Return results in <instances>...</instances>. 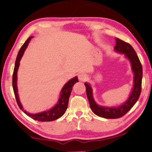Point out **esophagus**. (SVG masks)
<instances>
[{"mask_svg":"<svg viewBox=\"0 0 152 152\" xmlns=\"http://www.w3.org/2000/svg\"><path fill=\"white\" fill-rule=\"evenodd\" d=\"M78 78H79V80L81 81H86V79H87L88 77L87 75L85 73H80L78 75Z\"/></svg>","mask_w":152,"mask_h":152,"instance_id":"1","label":"esophagus"}]
</instances>
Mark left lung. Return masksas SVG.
Returning a JSON list of instances; mask_svg holds the SVG:
<instances>
[{
    "label": "left lung",
    "instance_id": "left-lung-1",
    "mask_svg": "<svg viewBox=\"0 0 152 152\" xmlns=\"http://www.w3.org/2000/svg\"><path fill=\"white\" fill-rule=\"evenodd\" d=\"M116 45L115 50L119 53H124L125 56L128 58L131 63L132 69L134 73V86L128 99L122 105L117 107H108L100 106L96 103L92 96V89L90 86L85 83L86 94L89 100L90 108L96 115L107 119L120 118L128 113L134 104L136 103L141 92L142 76L143 69L141 63L139 59L136 52L129 43L121 39L116 38Z\"/></svg>",
    "mask_w": 152,
    "mask_h": 152
}]
</instances>
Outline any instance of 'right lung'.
<instances>
[{
    "label": "right lung",
    "instance_id": "1",
    "mask_svg": "<svg viewBox=\"0 0 152 152\" xmlns=\"http://www.w3.org/2000/svg\"><path fill=\"white\" fill-rule=\"evenodd\" d=\"M32 37H29L28 39L26 41L25 43L23 44L22 48H20V50L18 52V54L16 58L15 63V67H14L13 70V80H12V84H13V89L14 92V94H15L16 101L19 106L20 109L24 112L28 116L30 117V118L33 119L34 120L39 121V122H51V121H53L57 120V119L60 118V117H62L64 113L66 111L67 107H68L69 104V99L71 95L72 88L75 83L76 82H78V79L77 77L73 78L71 80L69 81L66 84H65L64 87L62 88L60 92V99L58 100V103L53 107L52 109L48 110L46 111L41 112L39 113H28L26 111L24 110L23 109L22 104L20 101L19 96H18V87H17V72L18 70V67L20 65V61L22 58L24 52L26 50V48H27L29 42L31 39Z\"/></svg>",
    "mask_w": 152,
    "mask_h": 152
}]
</instances>
